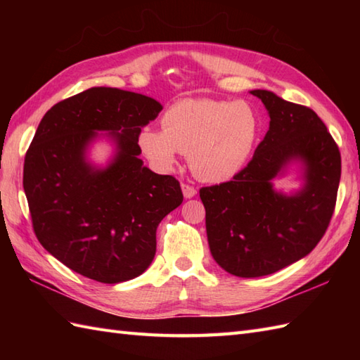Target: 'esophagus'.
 Returning <instances> with one entry per match:
<instances>
[{
	"instance_id": "34e87169",
	"label": "esophagus",
	"mask_w": 360,
	"mask_h": 360,
	"mask_svg": "<svg viewBox=\"0 0 360 360\" xmlns=\"http://www.w3.org/2000/svg\"><path fill=\"white\" fill-rule=\"evenodd\" d=\"M181 188H182V193H184L186 198H193L196 195V188L190 184H186V182H182Z\"/></svg>"
}]
</instances>
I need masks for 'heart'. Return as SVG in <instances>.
Here are the masks:
<instances>
[{
    "mask_svg": "<svg viewBox=\"0 0 360 360\" xmlns=\"http://www.w3.org/2000/svg\"><path fill=\"white\" fill-rule=\"evenodd\" d=\"M162 129L145 127L137 142L159 170H170L179 153L198 178L223 182L233 178L246 164L258 134V117L244 101L186 98L168 108Z\"/></svg>",
    "mask_w": 360,
    "mask_h": 360,
    "instance_id": "1",
    "label": "heart"
}]
</instances>
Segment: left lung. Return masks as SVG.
Returning a JSON list of instances; mask_svg holds the SVG:
<instances>
[{
    "label": "left lung",
    "mask_w": 360,
    "mask_h": 360,
    "mask_svg": "<svg viewBox=\"0 0 360 360\" xmlns=\"http://www.w3.org/2000/svg\"><path fill=\"white\" fill-rule=\"evenodd\" d=\"M250 94L269 112L264 139L232 181L200 190L212 257L244 278L277 272L317 246L334 213L342 172L338 143L314 111L266 89ZM292 160L304 164L305 186L283 195L271 179Z\"/></svg>",
    "instance_id": "left-lung-1"
}]
</instances>
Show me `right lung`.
<instances>
[{
    "mask_svg": "<svg viewBox=\"0 0 360 360\" xmlns=\"http://www.w3.org/2000/svg\"><path fill=\"white\" fill-rule=\"evenodd\" d=\"M162 105L117 88H89L44 114L25 158L22 187L41 246L83 277L131 280L151 264L156 229L184 196L179 181L143 167L141 129ZM97 131H110L108 167L86 160Z\"/></svg>",
    "mask_w": 360,
    "mask_h": 360,
    "instance_id": "obj_1",
    "label": "right lung"
}]
</instances>
